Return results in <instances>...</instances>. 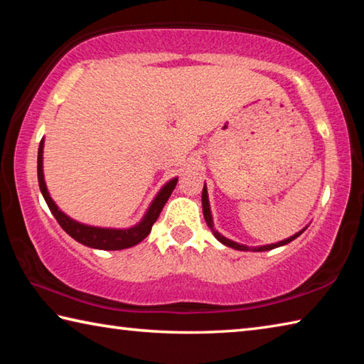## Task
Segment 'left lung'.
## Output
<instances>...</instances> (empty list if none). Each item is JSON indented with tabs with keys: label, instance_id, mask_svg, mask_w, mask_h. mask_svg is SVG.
<instances>
[{
	"label": "left lung",
	"instance_id": "obj_1",
	"mask_svg": "<svg viewBox=\"0 0 364 364\" xmlns=\"http://www.w3.org/2000/svg\"><path fill=\"white\" fill-rule=\"evenodd\" d=\"M202 210H204V218H205V221H207L208 228H210V231L213 232V236L217 237L220 242H223L225 245H228V247H232V249H236V250H252L250 247H247V245H242V244H237V242H234V241H230V239H226V237L221 236V234H220L218 231H215V228H213V221H212V215H210V205H208L207 188H205V186H204V189H202ZM304 231H305V230H301V231H299L297 234H294V236H291L289 239H284V241H281V242H278V244L263 245V247H255L254 250H257V252H264V250H271V249L279 247V245H286V244H289L291 241H294L295 237H299L300 234L304 232Z\"/></svg>",
	"mask_w": 364,
	"mask_h": 364
}]
</instances>
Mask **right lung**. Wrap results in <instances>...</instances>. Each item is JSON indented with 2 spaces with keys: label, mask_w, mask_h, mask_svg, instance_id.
<instances>
[{
  "label": "right lung",
  "mask_w": 364,
  "mask_h": 364,
  "mask_svg": "<svg viewBox=\"0 0 364 364\" xmlns=\"http://www.w3.org/2000/svg\"><path fill=\"white\" fill-rule=\"evenodd\" d=\"M178 178H173L170 183L165 184L162 191L157 194L156 199H154L152 205L147 210L146 217L143 218L139 225L130 228V230H107V228H95V226H86L82 223H77L72 218L67 217L65 213H63L58 208V205L54 204L51 197L48 194L46 184H45V176H43V139L40 141V147H38V183H40V189L41 194L45 197L46 204L49 207V210L54 215V218L58 220V223L60 228L72 236L75 241L80 244L88 245V247L93 249H101V250H122L127 247H133L138 242L143 241V239L147 237V234L151 232L152 225L156 223L160 212H162L164 205L167 204L170 194L173 193V189L176 186Z\"/></svg>",
  "instance_id": "add662e5"
}]
</instances>
